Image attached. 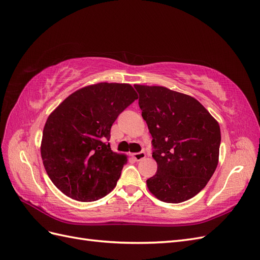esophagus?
Segmentation results:
<instances>
[{"label": "esophagus", "mask_w": 260, "mask_h": 260, "mask_svg": "<svg viewBox=\"0 0 260 260\" xmlns=\"http://www.w3.org/2000/svg\"><path fill=\"white\" fill-rule=\"evenodd\" d=\"M132 157H133V158H135L137 161H140V160H142V159L145 158L146 154H145L144 152H139V153L132 154Z\"/></svg>", "instance_id": "34e87169"}]
</instances>
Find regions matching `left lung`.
Returning <instances> with one entry per match:
<instances>
[{"mask_svg": "<svg viewBox=\"0 0 260 260\" xmlns=\"http://www.w3.org/2000/svg\"><path fill=\"white\" fill-rule=\"evenodd\" d=\"M139 106L152 135L155 176L149 192L165 203L200 193L217 168L221 142L217 120L198 100L165 86L136 84Z\"/></svg>", "mask_w": 260, "mask_h": 260, "instance_id": "8db88e82", "label": "left lung"}]
</instances>
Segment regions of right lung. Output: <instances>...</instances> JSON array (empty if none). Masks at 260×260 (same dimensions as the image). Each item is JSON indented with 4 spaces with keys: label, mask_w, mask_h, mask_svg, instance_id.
Returning a JSON list of instances; mask_svg holds the SVG:
<instances>
[{
    "label": "right lung",
    "mask_w": 260,
    "mask_h": 260,
    "mask_svg": "<svg viewBox=\"0 0 260 260\" xmlns=\"http://www.w3.org/2000/svg\"><path fill=\"white\" fill-rule=\"evenodd\" d=\"M137 99L130 84L101 82L70 94L49 116L41 157L52 182L68 198L93 202L113 191L127 156L112 151L111 128Z\"/></svg>",
    "instance_id": "right-lung-1"
}]
</instances>
